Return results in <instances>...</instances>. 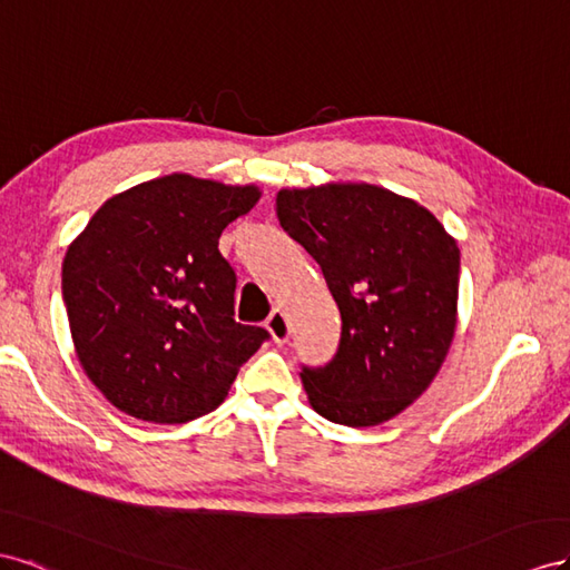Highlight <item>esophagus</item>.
Here are the masks:
<instances>
[{
	"mask_svg": "<svg viewBox=\"0 0 570 570\" xmlns=\"http://www.w3.org/2000/svg\"><path fill=\"white\" fill-rule=\"evenodd\" d=\"M267 332L272 334V338L276 341V344H286V341H288L291 327H288L286 313L279 311V307H274L272 315L267 317Z\"/></svg>",
	"mask_w": 570,
	"mask_h": 570,
	"instance_id": "1",
	"label": "esophagus"
}]
</instances>
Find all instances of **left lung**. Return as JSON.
Segmentation results:
<instances>
[{"label":"left lung","mask_w":570,"mask_h":570,"mask_svg":"<svg viewBox=\"0 0 570 570\" xmlns=\"http://www.w3.org/2000/svg\"><path fill=\"white\" fill-rule=\"evenodd\" d=\"M276 217L322 267L341 313L332 363L303 367L313 409L375 428L425 392L456 332L461 250L428 207L372 184L282 188Z\"/></svg>","instance_id":"left-lung-1"}]
</instances>
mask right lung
<instances>
[{
	"instance_id": "obj_1",
	"label": "right lung",
	"mask_w": 570,
	"mask_h": 570,
	"mask_svg": "<svg viewBox=\"0 0 570 570\" xmlns=\"http://www.w3.org/2000/svg\"><path fill=\"white\" fill-rule=\"evenodd\" d=\"M257 186L169 174L97 209L67 250L61 294L80 367L126 415L178 425L229 394L269 334L234 320L219 236Z\"/></svg>"
}]
</instances>
